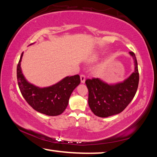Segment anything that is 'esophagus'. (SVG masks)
<instances>
[{
    "instance_id": "34e87169",
    "label": "esophagus",
    "mask_w": 157,
    "mask_h": 157,
    "mask_svg": "<svg viewBox=\"0 0 157 157\" xmlns=\"http://www.w3.org/2000/svg\"><path fill=\"white\" fill-rule=\"evenodd\" d=\"M85 79H86V76H85L84 75H83V74H82V75H80V80H81L82 83H84Z\"/></svg>"
}]
</instances>
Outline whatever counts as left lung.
Returning <instances> with one entry per match:
<instances>
[{"label": "left lung", "instance_id": "8db88e82", "mask_svg": "<svg viewBox=\"0 0 157 157\" xmlns=\"http://www.w3.org/2000/svg\"><path fill=\"white\" fill-rule=\"evenodd\" d=\"M134 59L135 71L123 82L109 85L98 78L85 81L89 90V105L95 116L105 117L116 115L123 111L137 91L139 73L135 54L129 52Z\"/></svg>", "mask_w": 157, "mask_h": 157}]
</instances>
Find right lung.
I'll use <instances>...</instances> for the list:
<instances>
[{
    "mask_svg": "<svg viewBox=\"0 0 157 157\" xmlns=\"http://www.w3.org/2000/svg\"><path fill=\"white\" fill-rule=\"evenodd\" d=\"M21 54L17 69L18 85L23 97L34 110L47 116H58L63 112L71 94L80 83L79 75L66 77L59 82L46 88H39L26 81L21 70Z\"/></svg>",
    "mask_w": 157,
    "mask_h": 157,
    "instance_id": "add662e5",
    "label": "right lung"
}]
</instances>
